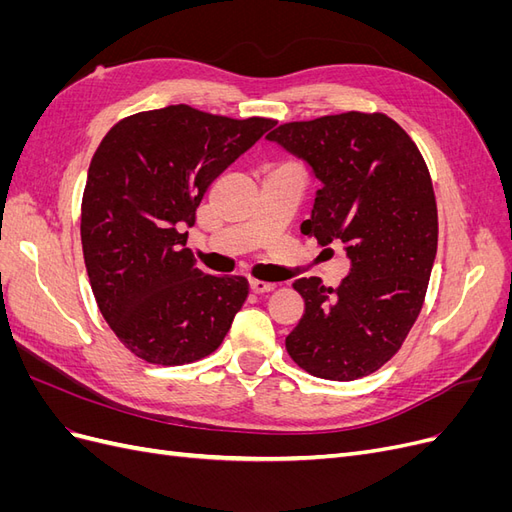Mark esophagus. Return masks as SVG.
Masks as SVG:
<instances>
[{"label":"esophagus","mask_w":512,"mask_h":512,"mask_svg":"<svg viewBox=\"0 0 512 512\" xmlns=\"http://www.w3.org/2000/svg\"><path fill=\"white\" fill-rule=\"evenodd\" d=\"M250 290L256 292V294H265V292L275 290V284H271V282H260V280H250Z\"/></svg>","instance_id":"obj_1"}]
</instances>
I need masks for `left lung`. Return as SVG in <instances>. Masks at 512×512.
I'll list each match as a JSON object with an SVG mask.
<instances>
[{
	"instance_id": "8db88e82",
	"label": "left lung",
	"mask_w": 512,
	"mask_h": 512,
	"mask_svg": "<svg viewBox=\"0 0 512 512\" xmlns=\"http://www.w3.org/2000/svg\"><path fill=\"white\" fill-rule=\"evenodd\" d=\"M322 183L301 232L344 243L350 273L335 290L292 284L305 314L286 337L307 374L348 382L374 374L401 348L425 301L438 250V207L421 151L382 113L350 111L282 123L267 134Z\"/></svg>"
}]
</instances>
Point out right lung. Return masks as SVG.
I'll return each mask as SVG.
<instances>
[{"instance_id": "obj_1", "label": "right lung", "mask_w": 512, "mask_h": 512, "mask_svg": "<svg viewBox=\"0 0 512 512\" xmlns=\"http://www.w3.org/2000/svg\"><path fill=\"white\" fill-rule=\"evenodd\" d=\"M275 126L173 104L108 130L89 164L81 241L108 327L138 359L183 365L218 350L247 299L245 277L196 269L185 247L209 185Z\"/></svg>"}]
</instances>
